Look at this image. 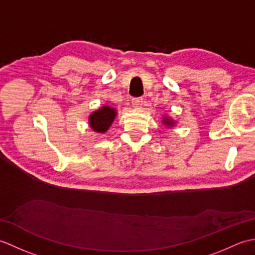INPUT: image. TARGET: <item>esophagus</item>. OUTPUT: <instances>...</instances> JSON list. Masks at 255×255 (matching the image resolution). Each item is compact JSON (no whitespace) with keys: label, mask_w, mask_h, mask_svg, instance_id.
<instances>
[{"label":"esophagus","mask_w":255,"mask_h":255,"mask_svg":"<svg viewBox=\"0 0 255 255\" xmlns=\"http://www.w3.org/2000/svg\"><path fill=\"white\" fill-rule=\"evenodd\" d=\"M131 104H132V107H134V108L141 107L142 99H141V97H134V99L131 100Z\"/></svg>","instance_id":"34e87169"}]
</instances>
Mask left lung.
Masks as SVG:
<instances>
[{"label": "left lung", "mask_w": 255, "mask_h": 255, "mask_svg": "<svg viewBox=\"0 0 255 255\" xmlns=\"http://www.w3.org/2000/svg\"><path fill=\"white\" fill-rule=\"evenodd\" d=\"M162 122H163V124L167 127H173V126H174V124H175V122L173 121V119H171L170 117H167V116H164L163 121H162Z\"/></svg>", "instance_id": "left-lung-1"}]
</instances>
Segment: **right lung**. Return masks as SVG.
Segmentation results:
<instances>
[{
	"label": "right lung",
	"instance_id": "1",
	"mask_svg": "<svg viewBox=\"0 0 255 255\" xmlns=\"http://www.w3.org/2000/svg\"><path fill=\"white\" fill-rule=\"evenodd\" d=\"M117 115L115 108L108 105L102 106L100 110L93 112L89 117L90 127L93 129V131L104 133L111 127L114 119Z\"/></svg>",
	"mask_w": 255,
	"mask_h": 255
}]
</instances>
